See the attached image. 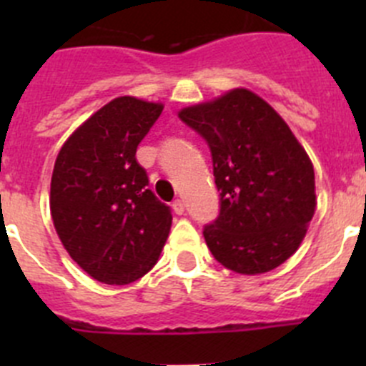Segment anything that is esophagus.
Instances as JSON below:
<instances>
[{"label":"esophagus","mask_w":366,"mask_h":366,"mask_svg":"<svg viewBox=\"0 0 366 366\" xmlns=\"http://www.w3.org/2000/svg\"><path fill=\"white\" fill-rule=\"evenodd\" d=\"M172 207H173V212L179 214V216H180V214H184V210H186V205H184L182 200H175L172 204Z\"/></svg>","instance_id":"esophagus-1"}]
</instances>
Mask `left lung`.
<instances>
[{"label": "left lung", "mask_w": 366, "mask_h": 366, "mask_svg": "<svg viewBox=\"0 0 366 366\" xmlns=\"http://www.w3.org/2000/svg\"><path fill=\"white\" fill-rule=\"evenodd\" d=\"M179 118L205 139L219 191V216L204 237L221 265L262 274L292 257L315 212V173L282 117L235 88Z\"/></svg>", "instance_id": "1"}]
</instances>
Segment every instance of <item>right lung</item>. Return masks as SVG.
<instances>
[{
    "label": "right lung",
    "mask_w": 366,
    "mask_h": 366,
    "mask_svg": "<svg viewBox=\"0 0 366 366\" xmlns=\"http://www.w3.org/2000/svg\"><path fill=\"white\" fill-rule=\"evenodd\" d=\"M162 113L159 102L113 99L64 143L51 179V216L72 260L94 280L127 285L156 265L172 227L149 189L136 149Z\"/></svg>",
    "instance_id": "right-lung-1"
}]
</instances>
